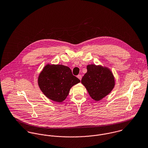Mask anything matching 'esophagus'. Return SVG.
<instances>
[{"mask_svg":"<svg viewBox=\"0 0 148 148\" xmlns=\"http://www.w3.org/2000/svg\"><path fill=\"white\" fill-rule=\"evenodd\" d=\"M77 78L79 79H80V80H81V78H82V76H81V75H77Z\"/></svg>","mask_w":148,"mask_h":148,"instance_id":"obj_1","label":"esophagus"}]
</instances>
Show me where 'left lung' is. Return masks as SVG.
<instances>
[{
	"label": "left lung",
	"mask_w": 148,
	"mask_h": 148,
	"mask_svg": "<svg viewBox=\"0 0 148 148\" xmlns=\"http://www.w3.org/2000/svg\"><path fill=\"white\" fill-rule=\"evenodd\" d=\"M87 72L81 80L88 93L95 101L109 94L115 86V79L110 69L102 66H87Z\"/></svg>",
	"instance_id": "obj_1"
}]
</instances>
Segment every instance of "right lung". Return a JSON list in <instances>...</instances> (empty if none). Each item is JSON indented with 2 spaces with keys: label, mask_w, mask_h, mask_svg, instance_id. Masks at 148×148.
<instances>
[{
  "label": "right lung",
  "mask_w": 148,
  "mask_h": 148,
  "mask_svg": "<svg viewBox=\"0 0 148 148\" xmlns=\"http://www.w3.org/2000/svg\"><path fill=\"white\" fill-rule=\"evenodd\" d=\"M80 82L72 75L69 68L62 64H47L38 78V86L42 93L49 99L57 102L65 100L70 89Z\"/></svg>",
  "instance_id": "right-lung-1"
}]
</instances>
